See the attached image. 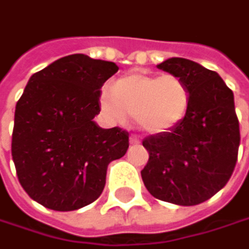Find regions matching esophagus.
Returning <instances> with one entry per match:
<instances>
[{"instance_id": "esophagus-1", "label": "esophagus", "mask_w": 249, "mask_h": 249, "mask_svg": "<svg viewBox=\"0 0 249 249\" xmlns=\"http://www.w3.org/2000/svg\"><path fill=\"white\" fill-rule=\"evenodd\" d=\"M140 142H141V140H140L137 135H131V137H129V144L137 145V144H140Z\"/></svg>"}]
</instances>
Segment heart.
<instances>
[{
    "instance_id": "obj_1",
    "label": "heart",
    "mask_w": 249,
    "mask_h": 249,
    "mask_svg": "<svg viewBox=\"0 0 249 249\" xmlns=\"http://www.w3.org/2000/svg\"><path fill=\"white\" fill-rule=\"evenodd\" d=\"M190 95L186 83L176 75L154 76L132 72L118 77L99 96L104 115L124 124L128 114L150 134H160L180 124L189 111Z\"/></svg>"
}]
</instances>
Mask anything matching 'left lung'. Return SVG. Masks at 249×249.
Segmentation results:
<instances>
[{
  "instance_id": "8db88e82",
  "label": "left lung",
  "mask_w": 249,
  "mask_h": 249,
  "mask_svg": "<svg viewBox=\"0 0 249 249\" xmlns=\"http://www.w3.org/2000/svg\"><path fill=\"white\" fill-rule=\"evenodd\" d=\"M157 68L186 83L190 105L177 126L142 141L150 159L141 177L160 200L199 205L224 187L236 164L241 137L233 92L216 72L189 59L170 57Z\"/></svg>"
}]
</instances>
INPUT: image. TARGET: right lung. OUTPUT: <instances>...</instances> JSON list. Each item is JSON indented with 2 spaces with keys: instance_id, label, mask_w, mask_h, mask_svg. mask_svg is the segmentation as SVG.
<instances>
[{
  "instance_id": "right-lung-1",
  "label": "right lung",
  "mask_w": 249,
  "mask_h": 249,
  "mask_svg": "<svg viewBox=\"0 0 249 249\" xmlns=\"http://www.w3.org/2000/svg\"><path fill=\"white\" fill-rule=\"evenodd\" d=\"M118 69L69 54L28 79L16 105L11 153L20 184L37 203L68 212L101 196L108 164L129 145L126 131L93 121L101 89Z\"/></svg>"
}]
</instances>
